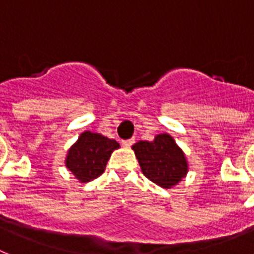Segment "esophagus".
Wrapping results in <instances>:
<instances>
[{"instance_id":"1","label":"esophagus","mask_w":254,"mask_h":254,"mask_svg":"<svg viewBox=\"0 0 254 254\" xmlns=\"http://www.w3.org/2000/svg\"><path fill=\"white\" fill-rule=\"evenodd\" d=\"M134 142H135V139H134V138H130V139H127V140H123V146L124 147H130V146H133Z\"/></svg>"}]
</instances>
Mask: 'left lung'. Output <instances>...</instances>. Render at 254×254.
Here are the masks:
<instances>
[{
    "label": "left lung",
    "mask_w": 254,
    "mask_h": 254,
    "mask_svg": "<svg viewBox=\"0 0 254 254\" xmlns=\"http://www.w3.org/2000/svg\"><path fill=\"white\" fill-rule=\"evenodd\" d=\"M133 150L144 176L164 189H170L186 176V157L169 134H159L152 142L139 140Z\"/></svg>",
    "instance_id": "obj_1"
}]
</instances>
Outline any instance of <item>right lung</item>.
Returning <instances> with one entry per match:
<instances>
[{"mask_svg":"<svg viewBox=\"0 0 254 254\" xmlns=\"http://www.w3.org/2000/svg\"><path fill=\"white\" fill-rule=\"evenodd\" d=\"M119 147L120 144L115 139L84 131L68 151L65 165L78 181L89 182L103 173L111 153Z\"/></svg>","mask_w":254,"mask_h":254,"instance_id":"add662e5","label":"right lung"}]
</instances>
